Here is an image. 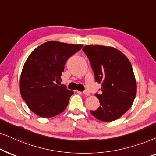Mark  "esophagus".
I'll use <instances>...</instances> for the list:
<instances>
[{"mask_svg": "<svg viewBox=\"0 0 156 156\" xmlns=\"http://www.w3.org/2000/svg\"><path fill=\"white\" fill-rule=\"evenodd\" d=\"M83 93V94H84L85 95H90V92H89V91L87 90H84Z\"/></svg>", "mask_w": 156, "mask_h": 156, "instance_id": "1", "label": "esophagus"}]
</instances>
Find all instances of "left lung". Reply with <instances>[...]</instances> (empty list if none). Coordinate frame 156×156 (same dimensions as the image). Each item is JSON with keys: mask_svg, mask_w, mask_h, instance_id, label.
I'll list each match as a JSON object with an SVG mask.
<instances>
[{"mask_svg": "<svg viewBox=\"0 0 156 156\" xmlns=\"http://www.w3.org/2000/svg\"><path fill=\"white\" fill-rule=\"evenodd\" d=\"M90 61L95 81L101 84V94L95 93L100 107L90 113L101 121L121 117L132 106L137 85L131 63L113 47L86 45L83 48Z\"/></svg>", "mask_w": 156, "mask_h": 156, "instance_id": "1", "label": "left lung"}]
</instances>
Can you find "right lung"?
Listing matches in <instances>:
<instances>
[{"mask_svg":"<svg viewBox=\"0 0 156 156\" xmlns=\"http://www.w3.org/2000/svg\"><path fill=\"white\" fill-rule=\"evenodd\" d=\"M83 45L51 41L36 48L27 58L20 78L22 98L40 117L51 118L66 108L73 91L59 86L66 62Z\"/></svg>","mask_w":156,"mask_h":156,"instance_id":"right-lung-1","label":"right lung"}]
</instances>
